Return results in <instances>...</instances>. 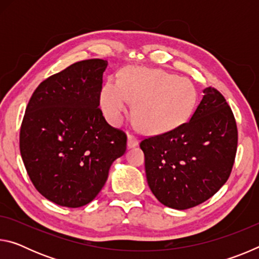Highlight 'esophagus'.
Instances as JSON below:
<instances>
[{
  "mask_svg": "<svg viewBox=\"0 0 259 259\" xmlns=\"http://www.w3.org/2000/svg\"><path fill=\"white\" fill-rule=\"evenodd\" d=\"M138 143H139V140H138L137 136H135V135H129L128 136V147L129 148L137 146Z\"/></svg>",
  "mask_w": 259,
  "mask_h": 259,
  "instance_id": "1",
  "label": "esophagus"
}]
</instances>
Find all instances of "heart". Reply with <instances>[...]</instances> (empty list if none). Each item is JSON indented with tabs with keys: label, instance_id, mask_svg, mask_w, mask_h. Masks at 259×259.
<instances>
[{
	"label": "heart",
	"instance_id": "1",
	"mask_svg": "<svg viewBox=\"0 0 259 259\" xmlns=\"http://www.w3.org/2000/svg\"><path fill=\"white\" fill-rule=\"evenodd\" d=\"M194 85L185 77L160 71L129 68L120 83L108 81L100 91V106L107 120L120 124L137 102L135 115L148 133H163L186 122L194 109Z\"/></svg>",
	"mask_w": 259,
	"mask_h": 259
}]
</instances>
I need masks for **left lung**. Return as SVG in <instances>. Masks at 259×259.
<instances>
[{"instance_id": "left-lung-1", "label": "left lung", "mask_w": 259, "mask_h": 259, "mask_svg": "<svg viewBox=\"0 0 259 259\" xmlns=\"http://www.w3.org/2000/svg\"><path fill=\"white\" fill-rule=\"evenodd\" d=\"M148 186L162 204L185 210L199 205L229 179L238 148V126L226 99L205 88L191 119L144 138Z\"/></svg>"}]
</instances>
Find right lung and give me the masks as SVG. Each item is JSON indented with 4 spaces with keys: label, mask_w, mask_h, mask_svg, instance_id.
Instances as JSON below:
<instances>
[{
    "label": "right lung",
    "mask_w": 259,
    "mask_h": 259,
    "mask_svg": "<svg viewBox=\"0 0 259 259\" xmlns=\"http://www.w3.org/2000/svg\"><path fill=\"white\" fill-rule=\"evenodd\" d=\"M107 60L72 64L43 81L30 97L19 147L35 188L63 207L91 202L114 160L126 150V135L109 125L100 109Z\"/></svg>",
    "instance_id": "add662e5"
}]
</instances>
